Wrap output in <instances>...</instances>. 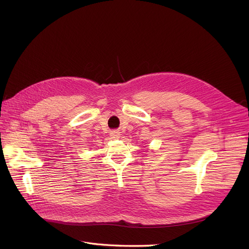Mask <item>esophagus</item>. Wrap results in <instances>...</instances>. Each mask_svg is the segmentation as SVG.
I'll list each match as a JSON object with an SVG mask.
<instances>
[{"label": "esophagus", "instance_id": "esophagus-1", "mask_svg": "<svg viewBox=\"0 0 249 249\" xmlns=\"http://www.w3.org/2000/svg\"><path fill=\"white\" fill-rule=\"evenodd\" d=\"M120 132L119 131H113L112 133H111V136H112V138H120Z\"/></svg>", "mask_w": 249, "mask_h": 249}]
</instances>
